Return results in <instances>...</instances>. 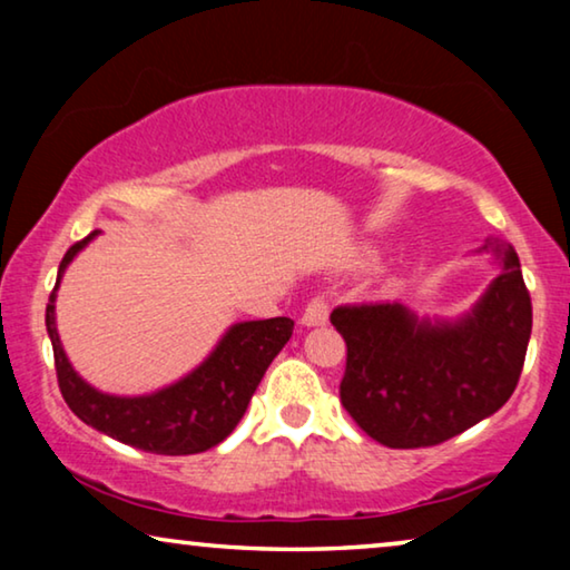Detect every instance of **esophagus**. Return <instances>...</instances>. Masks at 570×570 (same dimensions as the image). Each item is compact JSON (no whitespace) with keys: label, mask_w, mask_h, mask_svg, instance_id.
I'll list each match as a JSON object with an SVG mask.
<instances>
[{"label":"esophagus","mask_w":570,"mask_h":570,"mask_svg":"<svg viewBox=\"0 0 570 570\" xmlns=\"http://www.w3.org/2000/svg\"><path fill=\"white\" fill-rule=\"evenodd\" d=\"M330 322V308H326V303L322 298H314L303 311L301 316V324L303 326H324Z\"/></svg>","instance_id":"34e87169"}]
</instances>
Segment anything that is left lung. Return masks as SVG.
I'll list each match as a JSON object with an SVG mask.
<instances>
[{"label":"left lung","mask_w":570,"mask_h":570,"mask_svg":"<svg viewBox=\"0 0 570 570\" xmlns=\"http://www.w3.org/2000/svg\"><path fill=\"white\" fill-rule=\"evenodd\" d=\"M482 252L498 275L454 318L417 316L400 301L332 311L347 342L342 404L373 441L435 446L495 415L517 389L532 301L511 244L488 238Z\"/></svg>","instance_id":"8db88e82"}]
</instances>
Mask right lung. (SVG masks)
<instances>
[{
    "label": "right lung",
    "instance_id": "obj_1",
    "mask_svg": "<svg viewBox=\"0 0 570 570\" xmlns=\"http://www.w3.org/2000/svg\"><path fill=\"white\" fill-rule=\"evenodd\" d=\"M98 233L92 230L65 254L57 285L46 303V332L57 361L61 396L85 425L150 454L186 456L217 446L244 417L264 371L291 340L293 318L277 316L230 324L197 368L155 392L131 396L100 392L69 363L57 330L61 277L75 256L98 238Z\"/></svg>",
    "mask_w": 570,
    "mask_h": 570
}]
</instances>
